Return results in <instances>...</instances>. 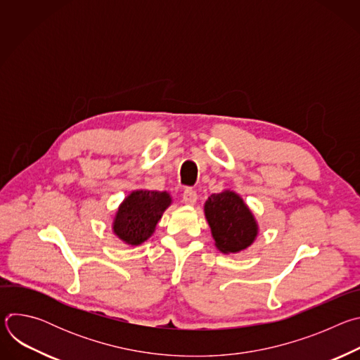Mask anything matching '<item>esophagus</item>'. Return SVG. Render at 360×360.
I'll return each mask as SVG.
<instances>
[{
  "label": "esophagus",
  "mask_w": 360,
  "mask_h": 360,
  "mask_svg": "<svg viewBox=\"0 0 360 360\" xmlns=\"http://www.w3.org/2000/svg\"><path fill=\"white\" fill-rule=\"evenodd\" d=\"M196 199H198V195H196V192H195L193 189L186 188V189L184 191V193H182V200H184V203H186V205H189V207H192V205L196 203Z\"/></svg>",
  "instance_id": "esophagus-1"
}]
</instances>
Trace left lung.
<instances>
[{
	"label": "left lung",
	"mask_w": 360,
	"mask_h": 360,
	"mask_svg": "<svg viewBox=\"0 0 360 360\" xmlns=\"http://www.w3.org/2000/svg\"><path fill=\"white\" fill-rule=\"evenodd\" d=\"M215 246L229 255L248 249L258 238L259 225L243 198L232 189L212 193L203 205Z\"/></svg>",
	"instance_id": "obj_1"
}]
</instances>
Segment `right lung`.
Instances as JSON below:
<instances>
[{
    "instance_id": "add662e5",
    "label": "right lung",
    "mask_w": 360,
    "mask_h": 360,
    "mask_svg": "<svg viewBox=\"0 0 360 360\" xmlns=\"http://www.w3.org/2000/svg\"><path fill=\"white\" fill-rule=\"evenodd\" d=\"M171 203L172 196L168 191L135 189L129 192L112 217L114 235L125 245H142L155 232Z\"/></svg>"
}]
</instances>
